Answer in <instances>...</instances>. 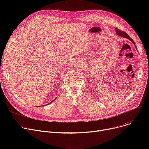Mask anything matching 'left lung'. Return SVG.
Listing matches in <instances>:
<instances>
[{"label":"left lung","instance_id":"left-lung-1","mask_svg":"<svg viewBox=\"0 0 149 149\" xmlns=\"http://www.w3.org/2000/svg\"><path fill=\"white\" fill-rule=\"evenodd\" d=\"M115 30L116 31V34H118V36H121V37H125V38H127L128 39H129L130 40H131L132 42H133V43H134V45H135V46H136V45H135V42H134V40H132V39L130 37V36L126 33V32H124V31H121V30H120V29H118V28H115Z\"/></svg>","mask_w":149,"mask_h":149}]
</instances>
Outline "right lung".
<instances>
[{"label":"right lung","instance_id":"right-lung-1","mask_svg":"<svg viewBox=\"0 0 149 149\" xmlns=\"http://www.w3.org/2000/svg\"><path fill=\"white\" fill-rule=\"evenodd\" d=\"M53 101H54V100H53ZM52 101H51V103H52Z\"/></svg>","mask_w":149,"mask_h":149}]
</instances>
